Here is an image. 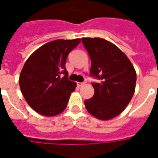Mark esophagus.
I'll list each match as a JSON object with an SVG mask.
<instances>
[{"label": "esophagus", "instance_id": "esophagus-1", "mask_svg": "<svg viewBox=\"0 0 158 158\" xmlns=\"http://www.w3.org/2000/svg\"><path fill=\"white\" fill-rule=\"evenodd\" d=\"M86 84V82H83V83H78V85L80 87L84 86V85H85Z\"/></svg>", "mask_w": 158, "mask_h": 158}]
</instances>
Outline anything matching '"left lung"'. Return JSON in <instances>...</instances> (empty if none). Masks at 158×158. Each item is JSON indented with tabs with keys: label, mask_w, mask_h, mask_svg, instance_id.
<instances>
[{
	"label": "left lung",
	"mask_w": 158,
	"mask_h": 158,
	"mask_svg": "<svg viewBox=\"0 0 158 158\" xmlns=\"http://www.w3.org/2000/svg\"><path fill=\"white\" fill-rule=\"evenodd\" d=\"M82 43L91 60L90 75L94 95L84 101L87 110L99 120L117 116L135 94L136 72L125 54L113 43L99 38H83Z\"/></svg>",
	"instance_id": "8db88e82"
}]
</instances>
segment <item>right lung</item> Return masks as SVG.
<instances>
[{
    "instance_id": "right-lung-1",
    "label": "right lung",
    "mask_w": 158,
    "mask_h": 158,
    "mask_svg": "<svg viewBox=\"0 0 158 158\" xmlns=\"http://www.w3.org/2000/svg\"><path fill=\"white\" fill-rule=\"evenodd\" d=\"M80 41H52L26 60L19 75V86L28 105L41 115L54 116L66 107L76 84L68 79L65 62L68 54Z\"/></svg>"
}]
</instances>
